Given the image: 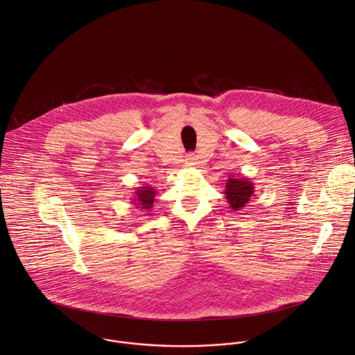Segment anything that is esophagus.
<instances>
[{
  "label": "esophagus",
  "instance_id": "34e87169",
  "mask_svg": "<svg viewBox=\"0 0 355 355\" xmlns=\"http://www.w3.org/2000/svg\"><path fill=\"white\" fill-rule=\"evenodd\" d=\"M187 161L190 164H196V155L194 154H187Z\"/></svg>",
  "mask_w": 355,
  "mask_h": 355
}]
</instances>
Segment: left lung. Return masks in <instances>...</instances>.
<instances>
[{
	"instance_id": "8db88e82",
	"label": "left lung",
	"mask_w": 355,
	"mask_h": 355,
	"mask_svg": "<svg viewBox=\"0 0 355 355\" xmlns=\"http://www.w3.org/2000/svg\"><path fill=\"white\" fill-rule=\"evenodd\" d=\"M225 198L227 202L230 203V207L236 210L243 209L248 203L252 201L254 196V183L249 178H239L232 176L225 183Z\"/></svg>"
}]
</instances>
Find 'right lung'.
I'll return each instance as SVG.
<instances>
[{
    "mask_svg": "<svg viewBox=\"0 0 355 355\" xmlns=\"http://www.w3.org/2000/svg\"><path fill=\"white\" fill-rule=\"evenodd\" d=\"M155 198V191L152 186H142V187H137V191L134 193V201L132 205L135 207H141L144 211H149L153 207Z\"/></svg>",
    "mask_w": 355,
    "mask_h": 355,
    "instance_id": "right-lung-1",
    "label": "right lung"
}]
</instances>
